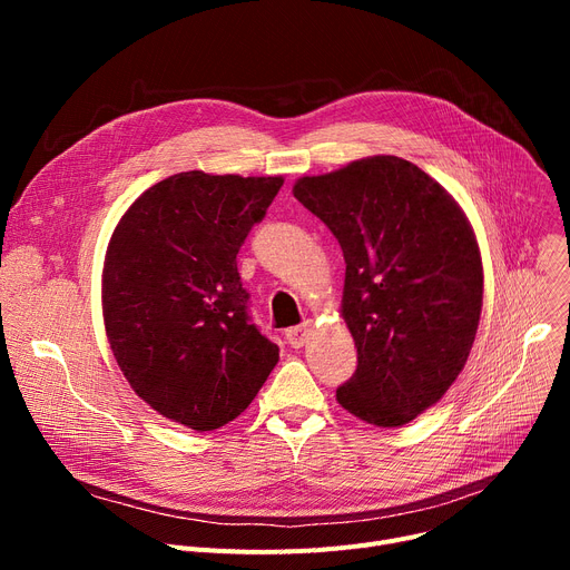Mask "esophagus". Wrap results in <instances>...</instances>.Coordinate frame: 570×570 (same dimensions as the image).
Here are the masks:
<instances>
[{
  "label": "esophagus",
  "instance_id": "1",
  "mask_svg": "<svg viewBox=\"0 0 570 570\" xmlns=\"http://www.w3.org/2000/svg\"><path fill=\"white\" fill-rule=\"evenodd\" d=\"M309 333H312V323H303V325L288 327V331H286V342H288L293 348H301V346L309 340Z\"/></svg>",
  "mask_w": 570,
  "mask_h": 570
}]
</instances>
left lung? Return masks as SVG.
<instances>
[{
	"label": "left lung",
	"mask_w": 570,
	"mask_h": 570,
	"mask_svg": "<svg viewBox=\"0 0 570 570\" xmlns=\"http://www.w3.org/2000/svg\"><path fill=\"white\" fill-rule=\"evenodd\" d=\"M293 196L344 252L342 318L357 348L337 402L376 428L434 406L466 365L483 263L460 203L415 164L376 155L305 175Z\"/></svg>",
	"instance_id": "1"
}]
</instances>
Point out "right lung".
Masks as SVG:
<instances>
[{"label":"right lung","instance_id":"right-lung-1","mask_svg":"<svg viewBox=\"0 0 570 570\" xmlns=\"http://www.w3.org/2000/svg\"><path fill=\"white\" fill-rule=\"evenodd\" d=\"M284 177L189 170L142 191L108 243L101 305L134 393L173 423L219 430L279 361L249 321L237 252Z\"/></svg>","mask_w":570,"mask_h":570}]
</instances>
